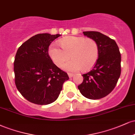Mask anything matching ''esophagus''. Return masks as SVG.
Here are the masks:
<instances>
[{
    "label": "esophagus",
    "mask_w": 135,
    "mask_h": 135,
    "mask_svg": "<svg viewBox=\"0 0 135 135\" xmlns=\"http://www.w3.org/2000/svg\"><path fill=\"white\" fill-rule=\"evenodd\" d=\"M68 75H69V77H72L73 76H74V74H71V73H69V74H68Z\"/></svg>",
    "instance_id": "1"
}]
</instances>
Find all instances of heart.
Masks as SVG:
<instances>
[{"instance_id":"b5f03b06","label":"heart","mask_w":135,"mask_h":135,"mask_svg":"<svg viewBox=\"0 0 135 135\" xmlns=\"http://www.w3.org/2000/svg\"><path fill=\"white\" fill-rule=\"evenodd\" d=\"M61 48L52 44L49 49L52 61L58 66H62L65 61L72 59L63 65V69L75 72L81 69L87 71L92 69L97 62L100 48L97 42L93 38L84 37L69 36L60 40Z\"/></svg>"}]
</instances>
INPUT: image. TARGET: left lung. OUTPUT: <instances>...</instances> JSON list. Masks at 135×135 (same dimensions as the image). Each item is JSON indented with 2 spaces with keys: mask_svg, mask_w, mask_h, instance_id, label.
Masks as SVG:
<instances>
[{
  "mask_svg": "<svg viewBox=\"0 0 135 135\" xmlns=\"http://www.w3.org/2000/svg\"><path fill=\"white\" fill-rule=\"evenodd\" d=\"M83 33L97 42L100 54L93 69L82 75L83 81L78 89L84 97L98 100L107 96L115 87L121 72V55L114 39L98 32Z\"/></svg>",
  "mask_w": 135,
  "mask_h": 135,
  "instance_id": "1",
  "label": "left lung"
}]
</instances>
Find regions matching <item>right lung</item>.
<instances>
[{"instance_id": "obj_1", "label": "right lung", "mask_w": 135, "mask_h": 135, "mask_svg": "<svg viewBox=\"0 0 135 135\" xmlns=\"http://www.w3.org/2000/svg\"><path fill=\"white\" fill-rule=\"evenodd\" d=\"M60 34L39 33L25 42L17 51L14 61L15 82L26 100L37 105L56 100L67 73L58 68L49 56V46Z\"/></svg>"}]
</instances>
